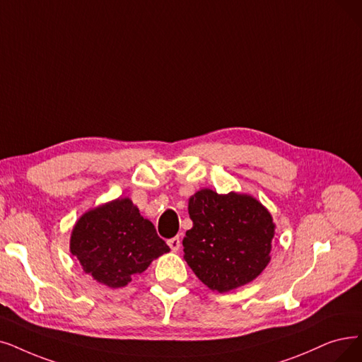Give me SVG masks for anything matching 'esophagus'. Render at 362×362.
Masks as SVG:
<instances>
[{
	"label": "esophagus",
	"instance_id": "1",
	"mask_svg": "<svg viewBox=\"0 0 362 362\" xmlns=\"http://www.w3.org/2000/svg\"><path fill=\"white\" fill-rule=\"evenodd\" d=\"M168 245H169V248H170L172 251H178L180 247H181V239H180V236L168 239Z\"/></svg>",
	"mask_w": 362,
	"mask_h": 362
}]
</instances>
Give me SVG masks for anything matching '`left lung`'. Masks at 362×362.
<instances>
[{"label": "left lung", "mask_w": 362, "mask_h": 362, "mask_svg": "<svg viewBox=\"0 0 362 362\" xmlns=\"http://www.w3.org/2000/svg\"><path fill=\"white\" fill-rule=\"evenodd\" d=\"M189 214L193 227L182 240L184 259L211 290H235L266 269L274 224L258 200L205 189L190 199Z\"/></svg>", "instance_id": "1"}]
</instances>
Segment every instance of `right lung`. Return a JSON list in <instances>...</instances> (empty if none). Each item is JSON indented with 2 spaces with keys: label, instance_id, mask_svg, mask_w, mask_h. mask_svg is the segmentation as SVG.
Returning <instances> with one entry per match:
<instances>
[{
  "label": "right lung",
  "instance_id": "1",
  "mask_svg": "<svg viewBox=\"0 0 362 362\" xmlns=\"http://www.w3.org/2000/svg\"><path fill=\"white\" fill-rule=\"evenodd\" d=\"M71 252L93 279L120 288L169 247L131 200L117 199L81 216L72 230Z\"/></svg>",
  "mask_w": 362,
  "mask_h": 362
}]
</instances>
